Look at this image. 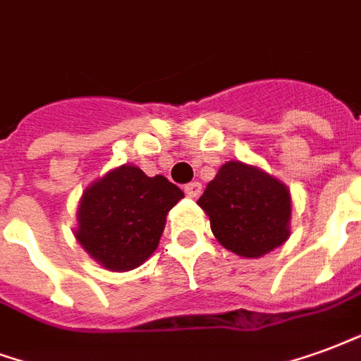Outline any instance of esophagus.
<instances>
[{
    "label": "esophagus",
    "instance_id": "esophagus-1",
    "mask_svg": "<svg viewBox=\"0 0 361 361\" xmlns=\"http://www.w3.org/2000/svg\"><path fill=\"white\" fill-rule=\"evenodd\" d=\"M183 191H185V195H188V197H191V199H197V197L202 193V185L199 183V181H191V183H188V185H185V189H183Z\"/></svg>",
    "mask_w": 361,
    "mask_h": 361
}]
</instances>
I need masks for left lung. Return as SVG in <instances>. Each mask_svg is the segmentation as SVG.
Segmentation results:
<instances>
[{
    "mask_svg": "<svg viewBox=\"0 0 361 361\" xmlns=\"http://www.w3.org/2000/svg\"><path fill=\"white\" fill-rule=\"evenodd\" d=\"M197 204L221 247L241 258H260L290 235L289 188L260 166L229 160Z\"/></svg>",
    "mask_w": 361,
    "mask_h": 361,
    "instance_id": "8db88e82",
    "label": "left lung"
}]
</instances>
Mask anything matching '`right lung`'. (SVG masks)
Listing matches in <instances>:
<instances>
[{
    "mask_svg": "<svg viewBox=\"0 0 361 361\" xmlns=\"http://www.w3.org/2000/svg\"><path fill=\"white\" fill-rule=\"evenodd\" d=\"M183 191L164 176L149 178L122 164L90 183L80 197L76 241L109 271H130L159 247L166 216Z\"/></svg>",
    "mask_w": 361,
    "mask_h": 361,
    "instance_id": "obj_1",
    "label": "right lung"
}]
</instances>
